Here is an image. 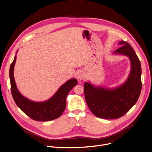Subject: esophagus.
Here are the masks:
<instances>
[{"label": "esophagus", "mask_w": 152, "mask_h": 152, "mask_svg": "<svg viewBox=\"0 0 152 152\" xmlns=\"http://www.w3.org/2000/svg\"><path fill=\"white\" fill-rule=\"evenodd\" d=\"M78 78L80 79V80H83V79H84V76L82 74H79Z\"/></svg>", "instance_id": "obj_1"}]
</instances>
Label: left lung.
Listing matches in <instances>:
<instances>
[{
	"label": "left lung",
	"instance_id": "1",
	"mask_svg": "<svg viewBox=\"0 0 152 152\" xmlns=\"http://www.w3.org/2000/svg\"><path fill=\"white\" fill-rule=\"evenodd\" d=\"M121 45L114 53L128 56L131 62V70L127 81L119 87L107 90L95 87L88 82L84 84L86 104L96 117L113 119L123 115L136 103L142 89L141 64L129 43L122 41Z\"/></svg>",
	"mask_w": 152,
	"mask_h": 152
}]
</instances>
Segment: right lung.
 Returning a JSON list of instances; mask_svg holds the SVG:
<instances>
[{"mask_svg": "<svg viewBox=\"0 0 152 152\" xmlns=\"http://www.w3.org/2000/svg\"><path fill=\"white\" fill-rule=\"evenodd\" d=\"M17 57L10 65L9 76L11 92L14 102L20 109L34 121H49L59 118L66 107V98L69 91L77 84L75 78L70 79L62 85L55 95L44 102H34L22 96L18 91L13 76Z\"/></svg>", "mask_w": 152, "mask_h": 152, "instance_id": "1", "label": "right lung"}]
</instances>
